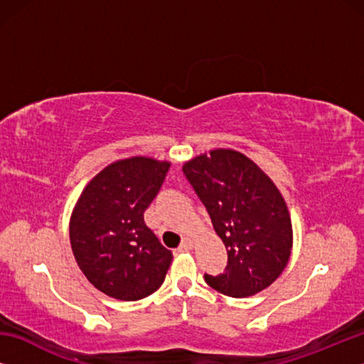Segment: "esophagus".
I'll return each mask as SVG.
<instances>
[{
  "label": "esophagus",
  "instance_id": "1",
  "mask_svg": "<svg viewBox=\"0 0 364 364\" xmlns=\"http://www.w3.org/2000/svg\"><path fill=\"white\" fill-rule=\"evenodd\" d=\"M194 239L193 237H183L181 241V249H193Z\"/></svg>",
  "mask_w": 364,
  "mask_h": 364
}]
</instances>
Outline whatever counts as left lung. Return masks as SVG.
Returning <instances> with one entry per match:
<instances>
[{
	"label": "left lung",
	"instance_id": "8db88e82",
	"mask_svg": "<svg viewBox=\"0 0 364 364\" xmlns=\"http://www.w3.org/2000/svg\"><path fill=\"white\" fill-rule=\"evenodd\" d=\"M228 252L221 274L205 282L230 297H250L284 271L292 250V223L284 197L244 154L213 149L183 165Z\"/></svg>",
	"mask_w": 364,
	"mask_h": 364
}]
</instances>
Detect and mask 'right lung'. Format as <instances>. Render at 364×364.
Here are the masks:
<instances>
[{
  "label": "right lung",
  "instance_id": "right-lung-1",
  "mask_svg": "<svg viewBox=\"0 0 364 364\" xmlns=\"http://www.w3.org/2000/svg\"><path fill=\"white\" fill-rule=\"evenodd\" d=\"M170 162L117 160L83 189L70 217L73 257L91 284L109 297L133 301L162 286L171 252L144 223V210Z\"/></svg>",
  "mask_w": 364,
  "mask_h": 364
}]
</instances>
